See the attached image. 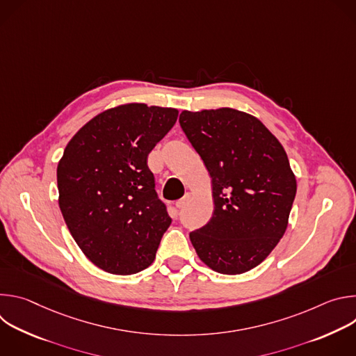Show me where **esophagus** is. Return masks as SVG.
<instances>
[{"instance_id":"1","label":"esophagus","mask_w":356,"mask_h":356,"mask_svg":"<svg viewBox=\"0 0 356 356\" xmlns=\"http://www.w3.org/2000/svg\"><path fill=\"white\" fill-rule=\"evenodd\" d=\"M188 200H190V193H186V194H184V197H183V198H180V200L176 202V209H177V210L184 209V207L187 206Z\"/></svg>"}]
</instances>
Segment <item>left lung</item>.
Masks as SVG:
<instances>
[{"instance_id": "left-lung-1", "label": "left lung", "mask_w": 356, "mask_h": 356, "mask_svg": "<svg viewBox=\"0 0 356 356\" xmlns=\"http://www.w3.org/2000/svg\"><path fill=\"white\" fill-rule=\"evenodd\" d=\"M179 122L213 183V217L190 232L198 258L224 275L257 268L283 236L296 197L283 146L258 118L232 108L183 111Z\"/></svg>"}]
</instances>
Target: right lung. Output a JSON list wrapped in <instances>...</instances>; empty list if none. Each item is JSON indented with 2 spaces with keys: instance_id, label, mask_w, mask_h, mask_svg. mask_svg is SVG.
Segmentation results:
<instances>
[{
  "instance_id": "1",
  "label": "right lung",
  "mask_w": 356,
  "mask_h": 356,
  "mask_svg": "<svg viewBox=\"0 0 356 356\" xmlns=\"http://www.w3.org/2000/svg\"><path fill=\"white\" fill-rule=\"evenodd\" d=\"M175 108L127 104L88 121L58 166L59 207L84 255L113 275H134L156 257L172 224L147 155L173 128Z\"/></svg>"
}]
</instances>
